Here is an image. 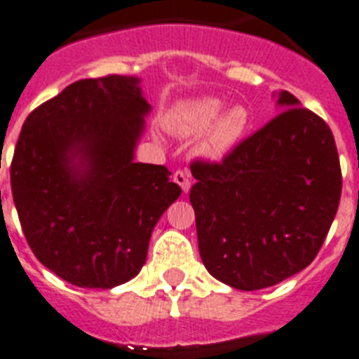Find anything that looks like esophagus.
<instances>
[{"label":"esophagus","instance_id":"esophagus-1","mask_svg":"<svg viewBox=\"0 0 359 359\" xmlns=\"http://www.w3.org/2000/svg\"><path fill=\"white\" fill-rule=\"evenodd\" d=\"M173 180L182 188L184 193H188L189 188H191V179H189L188 170H177L175 173H173Z\"/></svg>","mask_w":359,"mask_h":359}]
</instances>
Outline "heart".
Listing matches in <instances>:
<instances>
[{"label":"heart","instance_id":"obj_1","mask_svg":"<svg viewBox=\"0 0 359 359\" xmlns=\"http://www.w3.org/2000/svg\"><path fill=\"white\" fill-rule=\"evenodd\" d=\"M226 102L217 97H198L182 102L173 114L171 124L179 133H201L210 128L202 151L222 157L238 142L249 126V111L244 106H231L222 113Z\"/></svg>","mask_w":359,"mask_h":359}]
</instances>
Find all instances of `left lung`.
Returning a JSON list of instances; mask_svg holds the SVG:
<instances>
[{
	"label": "left lung",
	"mask_w": 359,
	"mask_h": 359,
	"mask_svg": "<svg viewBox=\"0 0 359 359\" xmlns=\"http://www.w3.org/2000/svg\"><path fill=\"white\" fill-rule=\"evenodd\" d=\"M285 108L220 162L195 158L189 191L198 251L215 278L271 287L316 258L341 197V168L325 121L289 92Z\"/></svg>",
	"instance_id": "1"
}]
</instances>
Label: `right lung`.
Masks as SVG:
<instances>
[{
  "instance_id": "right-lung-1",
  "label": "right lung",
  "mask_w": 359,
  "mask_h": 359,
  "mask_svg": "<svg viewBox=\"0 0 359 359\" xmlns=\"http://www.w3.org/2000/svg\"><path fill=\"white\" fill-rule=\"evenodd\" d=\"M139 79H81L25 121L11 164L21 229L59 278L111 289L144 266L149 236L182 189L170 170L133 162L149 104Z\"/></svg>"
}]
</instances>
